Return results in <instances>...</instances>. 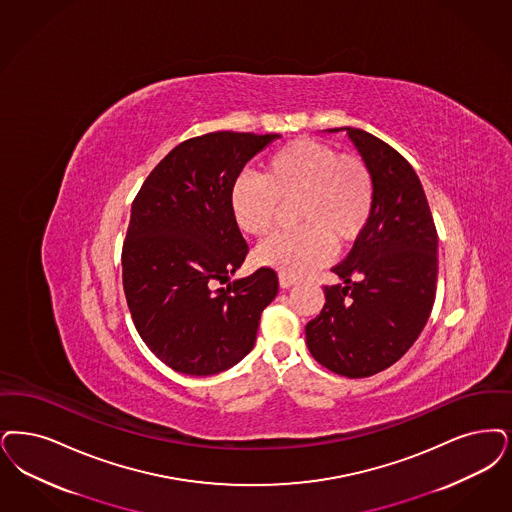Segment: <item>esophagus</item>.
Listing matches in <instances>:
<instances>
[{"mask_svg": "<svg viewBox=\"0 0 512 512\" xmlns=\"http://www.w3.org/2000/svg\"><path fill=\"white\" fill-rule=\"evenodd\" d=\"M278 278H280V286L284 287V289H287V287H291L293 284H295V278L287 276V274H284V272H282Z\"/></svg>", "mask_w": 512, "mask_h": 512, "instance_id": "esophagus-1", "label": "esophagus"}]
</instances>
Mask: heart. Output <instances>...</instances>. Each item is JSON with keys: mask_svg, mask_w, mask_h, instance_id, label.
I'll return each mask as SVG.
<instances>
[{"mask_svg": "<svg viewBox=\"0 0 512 512\" xmlns=\"http://www.w3.org/2000/svg\"><path fill=\"white\" fill-rule=\"evenodd\" d=\"M293 198L301 225L272 234L257 249V261L301 276L328 263L335 246L360 238L373 215L375 183L362 158L316 139H295L270 154L265 175L244 171L230 186L232 215L255 236L274 226L280 200Z\"/></svg>", "mask_w": 512, "mask_h": 512, "instance_id": "b5f03b06", "label": "heart"}]
</instances>
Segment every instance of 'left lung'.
<instances>
[{
    "label": "left lung",
    "mask_w": 512,
    "mask_h": 512,
    "mask_svg": "<svg viewBox=\"0 0 512 512\" xmlns=\"http://www.w3.org/2000/svg\"><path fill=\"white\" fill-rule=\"evenodd\" d=\"M350 141L368 164L375 207L347 259L331 270L343 284L324 287L322 312L305 328L318 364L348 379L398 362L429 320L438 278V234L425 190L408 160L354 127Z\"/></svg>",
    "instance_id": "left-lung-1"
}]
</instances>
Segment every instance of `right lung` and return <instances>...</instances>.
I'll list each match as a JSON object with an SVG mask.
<instances>
[{"label": "right lung", "instance_id": "right-lung-1", "mask_svg": "<svg viewBox=\"0 0 512 512\" xmlns=\"http://www.w3.org/2000/svg\"><path fill=\"white\" fill-rule=\"evenodd\" d=\"M278 137L215 131L188 139L133 200L122 249L127 307L146 347L179 373L204 377L236 366L278 293L268 266L217 287L249 251L230 209L232 181Z\"/></svg>", "mask_w": 512, "mask_h": 512}]
</instances>
